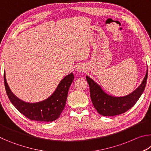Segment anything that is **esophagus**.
Here are the masks:
<instances>
[{"label":"esophagus","instance_id":"obj_1","mask_svg":"<svg viewBox=\"0 0 151 151\" xmlns=\"http://www.w3.org/2000/svg\"><path fill=\"white\" fill-rule=\"evenodd\" d=\"M76 70L78 71V72H83V71L85 70V66H84L83 65H79L77 66V67H76Z\"/></svg>","mask_w":151,"mask_h":151}]
</instances>
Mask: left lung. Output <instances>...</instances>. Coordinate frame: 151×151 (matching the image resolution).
I'll return each mask as SVG.
<instances>
[{"label": "left lung", "instance_id": "left-lung-1", "mask_svg": "<svg viewBox=\"0 0 151 151\" xmlns=\"http://www.w3.org/2000/svg\"><path fill=\"white\" fill-rule=\"evenodd\" d=\"M148 70L140 85L131 94L124 96H112L102 90L101 86L92 78L86 76L92 103L99 114L103 116H115L127 112L133 106L141 96L146 86Z\"/></svg>", "mask_w": 151, "mask_h": 151}]
</instances>
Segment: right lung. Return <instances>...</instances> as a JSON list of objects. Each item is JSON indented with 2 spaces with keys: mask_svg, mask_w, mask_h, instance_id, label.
<instances>
[{
  "mask_svg": "<svg viewBox=\"0 0 151 151\" xmlns=\"http://www.w3.org/2000/svg\"><path fill=\"white\" fill-rule=\"evenodd\" d=\"M73 80L74 75L70 73L60 82L55 91L47 99L39 103H29L21 101L12 93L4 73L5 89L10 101L20 113L36 121L52 122L59 117L65 106L68 89Z\"/></svg>",
  "mask_w": 151,
  "mask_h": 151,
  "instance_id": "add662e5",
  "label": "right lung"
}]
</instances>
